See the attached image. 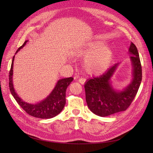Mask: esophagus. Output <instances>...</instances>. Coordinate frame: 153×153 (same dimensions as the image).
I'll return each instance as SVG.
<instances>
[{"label": "esophagus", "mask_w": 153, "mask_h": 153, "mask_svg": "<svg viewBox=\"0 0 153 153\" xmlns=\"http://www.w3.org/2000/svg\"><path fill=\"white\" fill-rule=\"evenodd\" d=\"M78 81H79V82L81 84H84L85 82H86V79L84 78H80L79 80H78Z\"/></svg>", "instance_id": "obj_1"}]
</instances>
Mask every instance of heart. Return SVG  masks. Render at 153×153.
Masks as SVG:
<instances>
[{
  "instance_id": "1",
  "label": "heart",
  "mask_w": 153,
  "mask_h": 153,
  "mask_svg": "<svg viewBox=\"0 0 153 153\" xmlns=\"http://www.w3.org/2000/svg\"><path fill=\"white\" fill-rule=\"evenodd\" d=\"M89 53L85 61L86 70L92 74H100L105 72L110 66L113 53L109 47H103V43L96 41L89 45L84 52Z\"/></svg>"
}]
</instances>
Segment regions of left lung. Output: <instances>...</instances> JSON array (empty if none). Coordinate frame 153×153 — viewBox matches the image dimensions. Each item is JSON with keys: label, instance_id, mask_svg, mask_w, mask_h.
Returning a JSON list of instances; mask_svg holds the SVG:
<instances>
[{"label": "left lung", "instance_id": "obj_1", "mask_svg": "<svg viewBox=\"0 0 153 153\" xmlns=\"http://www.w3.org/2000/svg\"><path fill=\"white\" fill-rule=\"evenodd\" d=\"M129 52L133 65V80L122 91L115 90L111 85L110 78L118 63L110 68L103 75L87 80L84 85L85 99L88 107L100 117L126 110L137 93L142 81V66L136 46L132 42Z\"/></svg>", "mask_w": 153, "mask_h": 153}]
</instances>
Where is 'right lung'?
<instances>
[{"label": "right lung", "instance_id": "1", "mask_svg": "<svg viewBox=\"0 0 153 153\" xmlns=\"http://www.w3.org/2000/svg\"><path fill=\"white\" fill-rule=\"evenodd\" d=\"M28 41H25L20 48H18L16 53L24 47ZM15 55L13 57L11 69L9 75V85L10 90L14 98L21 107L31 116L40 119H50L55 117L63 110L66 104V92L67 87L73 81V77L60 79L53 90L47 98L36 104H29L23 101L15 91L13 83V68Z\"/></svg>", "mask_w": 153, "mask_h": 153}]
</instances>
